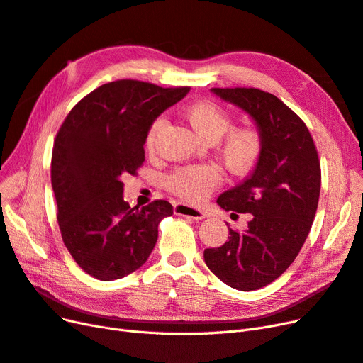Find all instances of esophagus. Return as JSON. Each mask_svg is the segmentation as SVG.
Returning <instances> with one entry per match:
<instances>
[{"label": "esophagus", "instance_id": "obj_1", "mask_svg": "<svg viewBox=\"0 0 363 363\" xmlns=\"http://www.w3.org/2000/svg\"><path fill=\"white\" fill-rule=\"evenodd\" d=\"M174 212L175 215H180V216H189L192 219H204L207 216V213L201 208H195L189 204H184V203H175L174 204Z\"/></svg>", "mask_w": 363, "mask_h": 363}]
</instances>
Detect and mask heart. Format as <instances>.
<instances>
[{
    "mask_svg": "<svg viewBox=\"0 0 363 363\" xmlns=\"http://www.w3.org/2000/svg\"><path fill=\"white\" fill-rule=\"evenodd\" d=\"M186 119L203 139L215 142L232 127V116L223 107L211 101H196L184 111ZM164 121L157 118L148 128L145 138L147 150H152L156 139L163 130ZM229 132V131H228ZM263 151V138L255 127H238L230 130L219 145V152L225 167L233 174H247L256 167ZM223 174L218 167L211 163L188 164L174 169L164 186L169 192L188 203H201L206 200L219 183Z\"/></svg>",
    "mask_w": 363,
    "mask_h": 363,
    "instance_id": "1",
    "label": "heart"
}]
</instances>
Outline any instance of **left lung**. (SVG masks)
Wrapping results in <instances>:
<instances>
[{
	"label": "left lung",
	"instance_id": "8db88e82",
	"mask_svg": "<svg viewBox=\"0 0 363 363\" xmlns=\"http://www.w3.org/2000/svg\"><path fill=\"white\" fill-rule=\"evenodd\" d=\"M211 91L251 116L263 151L250 177L216 201L224 211L251 213L247 230L228 228L227 242L206 248L204 262L230 288L256 291L289 268L311 232L321 189L320 159L301 118L276 95L255 87Z\"/></svg>",
	"mask_w": 363,
	"mask_h": 363
}]
</instances>
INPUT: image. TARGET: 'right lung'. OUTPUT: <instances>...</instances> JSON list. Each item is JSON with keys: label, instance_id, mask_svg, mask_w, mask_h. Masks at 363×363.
Returning a JSON list of instances; mask_svg holds the SVG:
<instances>
[{"label": "right lung", "instance_id": "1", "mask_svg": "<svg viewBox=\"0 0 363 363\" xmlns=\"http://www.w3.org/2000/svg\"><path fill=\"white\" fill-rule=\"evenodd\" d=\"M189 87L118 80L96 87L74 106L57 131L51 184L65 245L89 276L111 281L140 268L157 242L159 223L172 206L142 208L124 201L127 174L145 160L148 128Z\"/></svg>", "mask_w": 363, "mask_h": 363}]
</instances>
